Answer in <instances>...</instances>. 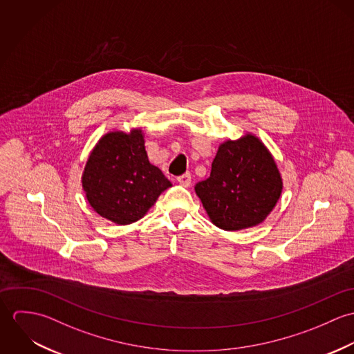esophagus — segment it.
<instances>
[{"label":"esophagus","instance_id":"esophagus-1","mask_svg":"<svg viewBox=\"0 0 354 354\" xmlns=\"http://www.w3.org/2000/svg\"><path fill=\"white\" fill-rule=\"evenodd\" d=\"M177 181L183 185V187H189L191 184V173H184L181 176L177 177Z\"/></svg>","mask_w":354,"mask_h":354}]
</instances>
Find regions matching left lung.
I'll return each mask as SVG.
<instances>
[{"label": "left lung", "mask_w": 354, "mask_h": 354, "mask_svg": "<svg viewBox=\"0 0 354 354\" xmlns=\"http://www.w3.org/2000/svg\"><path fill=\"white\" fill-rule=\"evenodd\" d=\"M211 222L229 232L261 223L282 194L272 155L251 133L218 149L209 177L195 185Z\"/></svg>", "instance_id": "obj_1"}]
</instances>
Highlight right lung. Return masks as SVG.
<instances>
[{
  "label": "right lung",
  "instance_id": "obj_1",
  "mask_svg": "<svg viewBox=\"0 0 354 354\" xmlns=\"http://www.w3.org/2000/svg\"><path fill=\"white\" fill-rule=\"evenodd\" d=\"M82 183L94 211L117 225L143 218L171 187L160 169L150 163L140 129L114 131L101 138L88 156Z\"/></svg>",
  "mask_w": 354,
  "mask_h": 354
}]
</instances>
